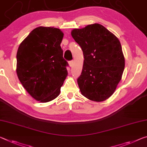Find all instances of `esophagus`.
Here are the masks:
<instances>
[{"label":"esophagus","instance_id":"obj_1","mask_svg":"<svg viewBox=\"0 0 147 147\" xmlns=\"http://www.w3.org/2000/svg\"><path fill=\"white\" fill-rule=\"evenodd\" d=\"M73 63H74V61H73V60H72V61H70L69 62V66H70V67H73Z\"/></svg>","mask_w":147,"mask_h":147}]
</instances>
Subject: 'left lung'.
<instances>
[{"label":"left lung","instance_id":"8db88e82","mask_svg":"<svg viewBox=\"0 0 147 147\" xmlns=\"http://www.w3.org/2000/svg\"><path fill=\"white\" fill-rule=\"evenodd\" d=\"M71 35L84 57L77 79L81 94L92 101H105L115 92L124 72L125 59L119 40L98 23L73 29Z\"/></svg>","mask_w":147,"mask_h":147}]
</instances>
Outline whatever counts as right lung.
Wrapping results in <instances>:
<instances>
[{
    "label": "right lung",
    "mask_w": 147,
    "mask_h": 147,
    "mask_svg": "<svg viewBox=\"0 0 147 147\" xmlns=\"http://www.w3.org/2000/svg\"><path fill=\"white\" fill-rule=\"evenodd\" d=\"M63 32L57 28L38 27L30 32L18 48V77L36 101L46 103L60 94L67 76V63L60 44Z\"/></svg>",
    "instance_id": "add662e5"
}]
</instances>
